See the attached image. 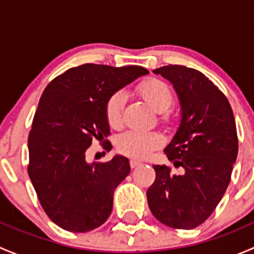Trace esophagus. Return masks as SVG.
Returning <instances> with one entry per match:
<instances>
[{
  "label": "esophagus",
  "mask_w": 254,
  "mask_h": 254,
  "mask_svg": "<svg viewBox=\"0 0 254 254\" xmlns=\"http://www.w3.org/2000/svg\"><path fill=\"white\" fill-rule=\"evenodd\" d=\"M140 165H141V162H140V161H137V160H130V167H131V168L137 167V166H140Z\"/></svg>",
  "instance_id": "1"
}]
</instances>
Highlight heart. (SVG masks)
<instances>
[{
    "label": "heart",
    "mask_w": 254,
    "mask_h": 254,
    "mask_svg": "<svg viewBox=\"0 0 254 254\" xmlns=\"http://www.w3.org/2000/svg\"><path fill=\"white\" fill-rule=\"evenodd\" d=\"M140 97L158 112V120L163 125L171 122L168 109L173 103V92L165 81L160 78H147L140 82L136 87ZM124 94L117 92L109 96L104 106V114L108 125L113 129H119L123 125L124 111ZM162 143V137L155 131H127L120 135L117 140V148L123 155L135 158H143L158 148Z\"/></svg>",
    "instance_id": "obj_1"
}]
</instances>
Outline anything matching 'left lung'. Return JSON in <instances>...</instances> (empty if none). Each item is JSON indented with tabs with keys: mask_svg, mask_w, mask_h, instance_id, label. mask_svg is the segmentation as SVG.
<instances>
[{
	"mask_svg": "<svg viewBox=\"0 0 254 254\" xmlns=\"http://www.w3.org/2000/svg\"><path fill=\"white\" fill-rule=\"evenodd\" d=\"M170 79L182 106V122L165 155L182 175L153 166L147 203L162 224L190 230L203 224L224 196L238 152L234 112L226 96L200 71L182 65L153 70Z\"/></svg>",
	"mask_w": 254,
	"mask_h": 254,
	"instance_id": "obj_1",
	"label": "left lung"
}]
</instances>
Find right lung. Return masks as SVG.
Instances as JSON below:
<instances>
[{
    "label": "right lung",
    "instance_id": "obj_1",
    "mask_svg": "<svg viewBox=\"0 0 254 254\" xmlns=\"http://www.w3.org/2000/svg\"><path fill=\"white\" fill-rule=\"evenodd\" d=\"M147 72L141 66L83 64L45 87L28 136V175L40 205L61 229L92 231L111 215L115 188L130 173L129 161L114 156L89 165L86 152L93 140L111 150L104 140L107 99Z\"/></svg>",
    "mask_w": 254,
    "mask_h": 254
}]
</instances>
